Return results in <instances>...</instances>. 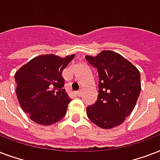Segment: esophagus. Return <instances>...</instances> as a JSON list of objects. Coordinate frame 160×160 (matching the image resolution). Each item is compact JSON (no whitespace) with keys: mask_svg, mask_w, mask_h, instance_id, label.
<instances>
[{"mask_svg":"<svg viewBox=\"0 0 160 160\" xmlns=\"http://www.w3.org/2000/svg\"><path fill=\"white\" fill-rule=\"evenodd\" d=\"M76 95H77L79 97H80V96H82V91H76Z\"/></svg>","mask_w":160,"mask_h":160,"instance_id":"34e87169","label":"esophagus"}]
</instances>
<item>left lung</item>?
Returning <instances> with one entry per match:
<instances>
[{"label":"left lung","mask_w":160,"mask_h":160,"mask_svg":"<svg viewBox=\"0 0 160 160\" xmlns=\"http://www.w3.org/2000/svg\"><path fill=\"white\" fill-rule=\"evenodd\" d=\"M98 72V97L86 107L89 119L100 128H112L132 112L141 91L138 69L119 53L103 50L96 57L85 56Z\"/></svg>","instance_id":"obj_1"}]
</instances>
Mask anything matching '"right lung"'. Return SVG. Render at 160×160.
I'll list each match as a JSON object with an SVG mask.
<instances>
[{"instance_id": "add662e5", "label": "right lung", "mask_w": 160, "mask_h": 160, "mask_svg": "<svg viewBox=\"0 0 160 160\" xmlns=\"http://www.w3.org/2000/svg\"><path fill=\"white\" fill-rule=\"evenodd\" d=\"M75 54L60 58L40 55L21 67L15 74L16 93L22 109L31 120L51 125L64 118L70 98L65 92L62 72Z\"/></svg>"}]
</instances>
